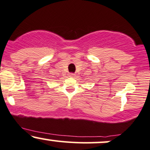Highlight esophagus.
I'll use <instances>...</instances> for the list:
<instances>
[{
	"instance_id": "obj_1",
	"label": "esophagus",
	"mask_w": 150,
	"mask_h": 150,
	"mask_svg": "<svg viewBox=\"0 0 150 150\" xmlns=\"http://www.w3.org/2000/svg\"><path fill=\"white\" fill-rule=\"evenodd\" d=\"M69 76L70 77H74V76H75V74H74V73H70Z\"/></svg>"
}]
</instances>
